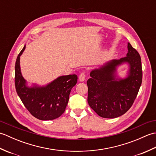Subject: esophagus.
<instances>
[{
    "label": "esophagus",
    "mask_w": 156,
    "mask_h": 156,
    "mask_svg": "<svg viewBox=\"0 0 156 156\" xmlns=\"http://www.w3.org/2000/svg\"><path fill=\"white\" fill-rule=\"evenodd\" d=\"M86 79V74L84 72H81L80 74L79 75V80L80 82H83Z\"/></svg>",
    "instance_id": "1"
}]
</instances>
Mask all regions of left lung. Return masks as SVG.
Masks as SVG:
<instances>
[{
    "label": "left lung",
    "mask_w": 156,
    "mask_h": 156,
    "mask_svg": "<svg viewBox=\"0 0 156 156\" xmlns=\"http://www.w3.org/2000/svg\"><path fill=\"white\" fill-rule=\"evenodd\" d=\"M127 56L113 59L93 69L87 81L88 102L101 117L112 119L125 114L133 104L142 82L140 55L128 43ZM124 62L129 66L128 76L117 79V66Z\"/></svg>",
    "instance_id": "obj_1"
}]
</instances>
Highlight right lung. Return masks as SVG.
Listing matches in <instances>:
<instances>
[{"label": "right lung", "mask_w": 156, "mask_h": 156, "mask_svg": "<svg viewBox=\"0 0 156 156\" xmlns=\"http://www.w3.org/2000/svg\"><path fill=\"white\" fill-rule=\"evenodd\" d=\"M15 63V84L16 93L29 112L39 120L48 121L57 119L64 113L69 101L72 88L77 83L76 74L59 76L45 87H28L20 68V56Z\"/></svg>", "instance_id": "right-lung-1"}]
</instances>
